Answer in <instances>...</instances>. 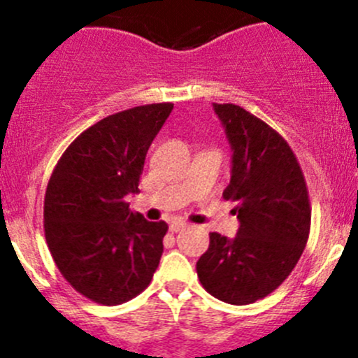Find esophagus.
I'll use <instances>...</instances> for the list:
<instances>
[{
  "mask_svg": "<svg viewBox=\"0 0 358 358\" xmlns=\"http://www.w3.org/2000/svg\"><path fill=\"white\" fill-rule=\"evenodd\" d=\"M187 229V223L185 222H171L169 223V230L171 232H180V230Z\"/></svg>",
  "mask_w": 358,
  "mask_h": 358,
  "instance_id": "obj_1",
  "label": "esophagus"
}]
</instances>
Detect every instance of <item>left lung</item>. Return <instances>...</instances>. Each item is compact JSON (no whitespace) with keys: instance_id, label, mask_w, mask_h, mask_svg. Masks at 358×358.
Here are the masks:
<instances>
[{"instance_id":"left-lung-1","label":"left lung","mask_w":358,"mask_h":358,"mask_svg":"<svg viewBox=\"0 0 358 358\" xmlns=\"http://www.w3.org/2000/svg\"><path fill=\"white\" fill-rule=\"evenodd\" d=\"M232 147V178L223 199L241 225L234 239L209 234L197 262L202 287L230 305L275 291L298 263L310 234L308 189L289 143L236 103H213Z\"/></svg>"}]
</instances>
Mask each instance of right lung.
<instances>
[{
    "mask_svg": "<svg viewBox=\"0 0 358 358\" xmlns=\"http://www.w3.org/2000/svg\"><path fill=\"white\" fill-rule=\"evenodd\" d=\"M173 103L103 117L57 162L45 194V237L57 268L79 294L114 306L138 296L162 255L166 222H147L124 201L138 192L147 150Z\"/></svg>",
    "mask_w": 358,
    "mask_h": 358,
    "instance_id": "add662e5",
    "label": "right lung"
}]
</instances>
